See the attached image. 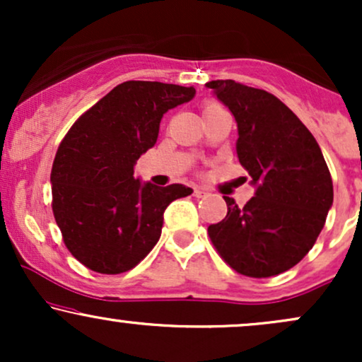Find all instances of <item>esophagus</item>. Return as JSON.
<instances>
[{"mask_svg": "<svg viewBox=\"0 0 362 362\" xmlns=\"http://www.w3.org/2000/svg\"><path fill=\"white\" fill-rule=\"evenodd\" d=\"M194 197H197V199H201V197H206L207 195V190H204V189H201V187H194Z\"/></svg>", "mask_w": 362, "mask_h": 362, "instance_id": "esophagus-1", "label": "esophagus"}]
</instances>
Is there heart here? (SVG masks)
I'll list each match as a JSON object with an SVG mask.
<instances>
[{
  "label": "heart",
  "instance_id": "obj_1",
  "mask_svg": "<svg viewBox=\"0 0 362 362\" xmlns=\"http://www.w3.org/2000/svg\"><path fill=\"white\" fill-rule=\"evenodd\" d=\"M223 107L219 105L216 100H206L204 105H202V115H207L211 114V112H216V110H221Z\"/></svg>",
  "mask_w": 362,
  "mask_h": 362
}]
</instances>
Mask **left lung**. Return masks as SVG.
Wrapping results in <instances>:
<instances>
[{"label": "left lung", "instance_id": "1", "mask_svg": "<svg viewBox=\"0 0 362 362\" xmlns=\"http://www.w3.org/2000/svg\"><path fill=\"white\" fill-rule=\"evenodd\" d=\"M238 126L236 155L255 195L243 207L224 195L228 214L207 233L236 272L271 277L311 250L334 202L317 139L279 98L233 80L206 83Z\"/></svg>", "mask_w": 362, "mask_h": 362}]
</instances>
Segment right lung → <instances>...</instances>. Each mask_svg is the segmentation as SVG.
I'll return each instance as SVG.
<instances>
[{"label":"right lung","instance_id":"add662e5","mask_svg":"<svg viewBox=\"0 0 362 362\" xmlns=\"http://www.w3.org/2000/svg\"><path fill=\"white\" fill-rule=\"evenodd\" d=\"M194 86L124 81L73 124L52 163V213L68 250L100 274L131 271L153 250L163 213L190 187L134 178L155 146L165 112L192 100Z\"/></svg>","mask_w":362,"mask_h":362}]
</instances>
